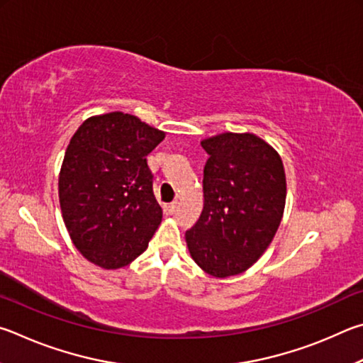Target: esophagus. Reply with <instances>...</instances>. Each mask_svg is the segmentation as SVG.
<instances>
[{"instance_id":"34e87169","label":"esophagus","mask_w":363,"mask_h":363,"mask_svg":"<svg viewBox=\"0 0 363 363\" xmlns=\"http://www.w3.org/2000/svg\"><path fill=\"white\" fill-rule=\"evenodd\" d=\"M177 208H178V202H177V201L172 202V204L167 206V211H169V213H172V215H174V213L177 212Z\"/></svg>"}]
</instances>
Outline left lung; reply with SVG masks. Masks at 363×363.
<instances>
[{"label":"left lung","mask_w":363,"mask_h":363,"mask_svg":"<svg viewBox=\"0 0 363 363\" xmlns=\"http://www.w3.org/2000/svg\"><path fill=\"white\" fill-rule=\"evenodd\" d=\"M204 208L185 238L201 269L230 277L250 268L281 225L287 183L279 152L253 133L225 132L201 142Z\"/></svg>","instance_id":"8db88e82"}]
</instances>
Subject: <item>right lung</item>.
<instances>
[{
    "label": "right lung",
    "instance_id": "right-lung-1",
    "mask_svg": "<svg viewBox=\"0 0 363 363\" xmlns=\"http://www.w3.org/2000/svg\"><path fill=\"white\" fill-rule=\"evenodd\" d=\"M164 137L113 111L86 119L69 140L59 177L62 217L76 249L100 268L133 262L161 225L146 156Z\"/></svg>",
    "mask_w": 363,
    "mask_h": 363
}]
</instances>
